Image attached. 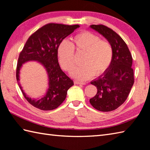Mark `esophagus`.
<instances>
[{"label":"esophagus","mask_w":150,"mask_h":150,"mask_svg":"<svg viewBox=\"0 0 150 150\" xmlns=\"http://www.w3.org/2000/svg\"><path fill=\"white\" fill-rule=\"evenodd\" d=\"M75 84H82V85H84V84H85L86 83H84V82H81V81H75Z\"/></svg>","instance_id":"esophagus-1"}]
</instances>
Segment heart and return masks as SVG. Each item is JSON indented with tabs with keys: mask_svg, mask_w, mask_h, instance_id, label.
<instances>
[{
	"mask_svg": "<svg viewBox=\"0 0 150 150\" xmlns=\"http://www.w3.org/2000/svg\"><path fill=\"white\" fill-rule=\"evenodd\" d=\"M75 49L77 52L84 51L81 61L82 64L71 71V75L77 80H86L94 74L102 75L112 62L113 50L110 42L100 39L99 36L91 32L84 31L75 35L71 42L63 40L58 45V61L65 71H69L74 66Z\"/></svg>",
	"mask_w": 150,
	"mask_h": 150,
	"instance_id": "heart-1",
	"label": "heart"
}]
</instances>
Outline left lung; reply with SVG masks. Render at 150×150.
Instances as JSON below:
<instances>
[{"mask_svg":"<svg viewBox=\"0 0 150 150\" xmlns=\"http://www.w3.org/2000/svg\"><path fill=\"white\" fill-rule=\"evenodd\" d=\"M91 28L103 35L113 50L110 66L91 83L97 88V93L90 103L96 110L107 112L118 108L129 96L134 81L132 58L126 43L112 29L103 25H91Z\"/></svg>","mask_w":150,"mask_h":150,"instance_id":"left-lung-1","label":"left lung"}]
</instances>
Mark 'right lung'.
Here are the masks:
<instances>
[{"instance_id": "1", "label": "right lung", "mask_w": 150, "mask_h": 150, "mask_svg": "<svg viewBox=\"0 0 150 150\" xmlns=\"http://www.w3.org/2000/svg\"><path fill=\"white\" fill-rule=\"evenodd\" d=\"M78 28L79 25L48 23L33 33L27 40L18 58L16 79L23 96L34 107L44 111L57 108L66 99L68 89L74 84L59 67L57 48L65 38ZM29 61L39 62L48 74L49 88L45 96L39 100L27 96L18 83L22 64Z\"/></svg>"}]
</instances>
